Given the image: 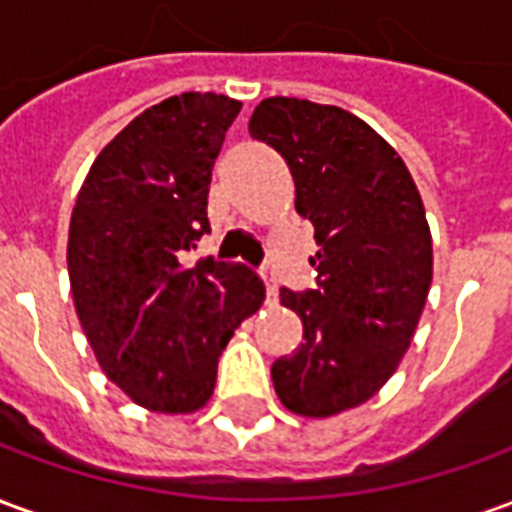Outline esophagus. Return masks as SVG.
<instances>
[{"label":"esophagus","instance_id":"esophagus-1","mask_svg":"<svg viewBox=\"0 0 512 512\" xmlns=\"http://www.w3.org/2000/svg\"><path fill=\"white\" fill-rule=\"evenodd\" d=\"M260 274H263V282H266V301H268V304H271V307H274V304H277V301H279V282H277V277H274V274H271L268 268H263Z\"/></svg>","mask_w":512,"mask_h":512}]
</instances>
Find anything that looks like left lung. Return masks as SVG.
Returning <instances> with one entry per match:
<instances>
[{"mask_svg": "<svg viewBox=\"0 0 512 512\" xmlns=\"http://www.w3.org/2000/svg\"><path fill=\"white\" fill-rule=\"evenodd\" d=\"M249 134L288 161L321 246L318 288L279 290L304 343L274 362V389L293 414L334 417L376 395L411 345L433 279L425 205L395 147L340 106L266 98Z\"/></svg>", "mask_w": 512, "mask_h": 512, "instance_id": "1", "label": "left lung"}]
</instances>
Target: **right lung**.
Listing matches in <instances>:
<instances>
[{
	"label": "right lung",
	"instance_id": "add662e5",
	"mask_svg": "<svg viewBox=\"0 0 512 512\" xmlns=\"http://www.w3.org/2000/svg\"><path fill=\"white\" fill-rule=\"evenodd\" d=\"M238 112L213 93L150 106L98 153L73 205L76 315L109 381L150 411L205 406L224 345L266 299L241 263L183 266L211 233V169Z\"/></svg>",
	"mask_w": 512,
	"mask_h": 512
}]
</instances>
